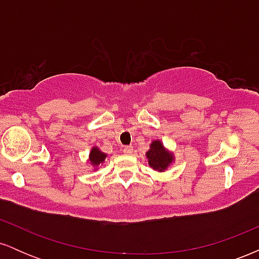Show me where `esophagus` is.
I'll use <instances>...</instances> for the list:
<instances>
[{"instance_id": "esophagus-1", "label": "esophagus", "mask_w": 259, "mask_h": 259, "mask_svg": "<svg viewBox=\"0 0 259 259\" xmlns=\"http://www.w3.org/2000/svg\"><path fill=\"white\" fill-rule=\"evenodd\" d=\"M124 154H132L133 153V146H125L123 148Z\"/></svg>"}]
</instances>
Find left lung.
Masks as SVG:
<instances>
[{
  "instance_id": "8db88e82",
  "label": "left lung",
  "mask_w": 259,
  "mask_h": 259,
  "mask_svg": "<svg viewBox=\"0 0 259 259\" xmlns=\"http://www.w3.org/2000/svg\"><path fill=\"white\" fill-rule=\"evenodd\" d=\"M146 158L150 167L157 171H164L174 162L173 153L168 151L159 140H153L150 150L146 152Z\"/></svg>"
}]
</instances>
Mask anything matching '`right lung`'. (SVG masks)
Here are the masks:
<instances>
[{
	"label": "right lung",
	"mask_w": 259,
	"mask_h": 259,
	"mask_svg": "<svg viewBox=\"0 0 259 259\" xmlns=\"http://www.w3.org/2000/svg\"><path fill=\"white\" fill-rule=\"evenodd\" d=\"M106 157L107 154L103 153L99 147H92L90 156H89V162H90L91 165H94V167H97V165L102 164V163L105 162Z\"/></svg>",
	"instance_id": "obj_1"
}]
</instances>
